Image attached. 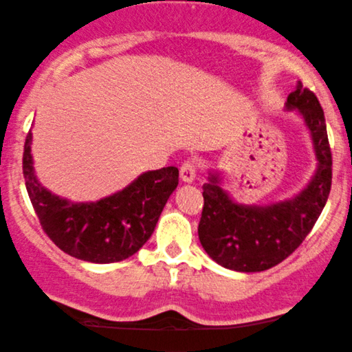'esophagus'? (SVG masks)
<instances>
[{"label":"esophagus","instance_id":"1","mask_svg":"<svg viewBox=\"0 0 352 352\" xmlns=\"http://www.w3.org/2000/svg\"><path fill=\"white\" fill-rule=\"evenodd\" d=\"M179 176L184 183H192L196 179V164L192 161H184L179 169Z\"/></svg>","mask_w":352,"mask_h":352}]
</instances>
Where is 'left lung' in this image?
Here are the masks:
<instances>
[{
    "label": "left lung",
    "mask_w": 352,
    "mask_h": 352,
    "mask_svg": "<svg viewBox=\"0 0 352 352\" xmlns=\"http://www.w3.org/2000/svg\"><path fill=\"white\" fill-rule=\"evenodd\" d=\"M287 111L302 118L318 160L314 176L294 197L266 206L236 203L221 188L218 171L203 184L201 246L212 261L239 272H259L276 266L298 250L326 206L333 179V157L324 111L313 91L298 82L287 96Z\"/></svg>",
    "instance_id": "1"
}]
</instances>
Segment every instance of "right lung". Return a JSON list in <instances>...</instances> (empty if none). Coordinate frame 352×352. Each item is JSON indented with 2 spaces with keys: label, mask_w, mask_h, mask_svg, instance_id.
Here are the masks:
<instances>
[{
  "label": "right lung",
  "mask_w": 352,
  "mask_h": 352,
  "mask_svg": "<svg viewBox=\"0 0 352 352\" xmlns=\"http://www.w3.org/2000/svg\"><path fill=\"white\" fill-rule=\"evenodd\" d=\"M31 141L30 131L23 153L26 191L43 229L59 250L81 261L109 264L128 259L143 248L177 186V168L146 171L111 196L74 203L39 183Z\"/></svg>",
  "instance_id": "1"
}]
</instances>
